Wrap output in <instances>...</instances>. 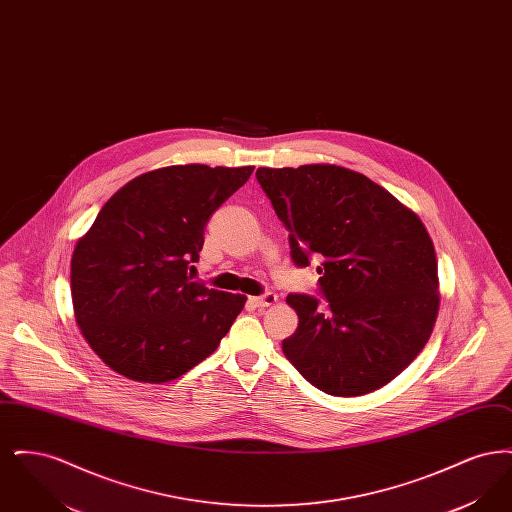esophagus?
<instances>
[{
  "instance_id": "obj_1",
  "label": "esophagus",
  "mask_w": 512,
  "mask_h": 512,
  "mask_svg": "<svg viewBox=\"0 0 512 512\" xmlns=\"http://www.w3.org/2000/svg\"><path fill=\"white\" fill-rule=\"evenodd\" d=\"M249 301H251V305H255L259 309H265V307H272L278 301V297H276V293H265L261 297H251Z\"/></svg>"
}]
</instances>
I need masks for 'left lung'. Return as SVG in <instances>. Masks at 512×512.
<instances>
[{"instance_id":"8db88e82","label":"left lung","mask_w":512,"mask_h":512,"mask_svg":"<svg viewBox=\"0 0 512 512\" xmlns=\"http://www.w3.org/2000/svg\"><path fill=\"white\" fill-rule=\"evenodd\" d=\"M290 232L293 263L317 268L322 309L288 295L299 317L282 351L318 390L357 397L380 390L413 363L434 330L438 261L418 215L361 172L317 163L257 169Z\"/></svg>"}]
</instances>
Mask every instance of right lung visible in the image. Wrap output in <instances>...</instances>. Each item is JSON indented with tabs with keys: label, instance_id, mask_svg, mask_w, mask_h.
Masks as SVG:
<instances>
[{
	"label": "right lung",
	"instance_id": "right-lung-1",
	"mask_svg": "<svg viewBox=\"0 0 512 512\" xmlns=\"http://www.w3.org/2000/svg\"><path fill=\"white\" fill-rule=\"evenodd\" d=\"M255 167L172 165L124 184L76 242L74 318L99 359L128 380L165 384L207 359L245 295L188 276L205 224Z\"/></svg>",
	"mask_w": 512,
	"mask_h": 512
}]
</instances>
